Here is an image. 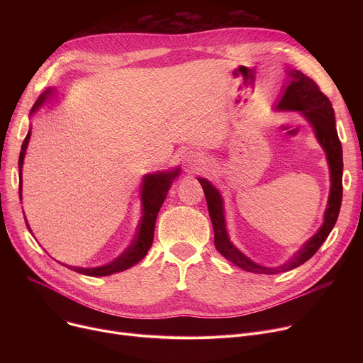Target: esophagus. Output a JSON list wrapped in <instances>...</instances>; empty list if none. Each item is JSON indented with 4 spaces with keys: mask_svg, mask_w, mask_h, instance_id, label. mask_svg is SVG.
<instances>
[{
    "mask_svg": "<svg viewBox=\"0 0 363 363\" xmlns=\"http://www.w3.org/2000/svg\"><path fill=\"white\" fill-rule=\"evenodd\" d=\"M184 162H185V170L186 172H196L203 166V159L197 155H186Z\"/></svg>",
    "mask_w": 363,
    "mask_h": 363,
    "instance_id": "esophagus-1",
    "label": "esophagus"
}]
</instances>
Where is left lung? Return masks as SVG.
I'll return each mask as SVG.
<instances>
[{
	"label": "left lung",
	"mask_w": 363,
	"mask_h": 363,
	"mask_svg": "<svg viewBox=\"0 0 363 363\" xmlns=\"http://www.w3.org/2000/svg\"><path fill=\"white\" fill-rule=\"evenodd\" d=\"M278 108L298 110L303 113V116L312 123L318 141L320 143L323 150L327 151V157H328L330 170H331V193L328 199V208L325 211V218H323V223L319 228V231L309 241H306V244H304L287 263L279 266V268H264V266H260L252 262L238 249H235V245L230 241L226 234L220 194L211 182L203 178H199L206 196L208 215H211L212 225H213L216 250L225 259L238 266V268L247 272L266 274V275L291 271L297 268V266L303 264L306 260H309L319 250L322 242L327 240V237L333 231L340 213L341 199H342V150H341V143L338 140V133L335 128L334 108L327 95L319 89L318 84L313 79H311L309 76L303 74L298 70H291L290 79L284 88L282 99L279 100Z\"/></svg>",
	"instance_id": "8db88e82"
}]
</instances>
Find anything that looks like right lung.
<instances>
[{
  "label": "right lung",
  "instance_id": "1",
  "mask_svg": "<svg viewBox=\"0 0 363 363\" xmlns=\"http://www.w3.org/2000/svg\"><path fill=\"white\" fill-rule=\"evenodd\" d=\"M48 95H51V89H47L44 94L40 95V99L36 100V103L32 107V113L43 106V103L47 100ZM30 138V130L28 132V135L22 144V151L21 156H18V170H21V185H18V196L22 199V164H23V157L26 152V147ZM178 169L174 172H159V174H150L144 177L143 181V216L140 220V226L135 238H133L132 244L128 247V249L113 262L104 266H99V268H78V266H67L69 269L82 274V275H89V277H107L116 272H122L135 263H138L150 250V247L152 244V237H155V225H156V218L160 211V207L167 196V191L170 188L172 179L178 177ZM28 225V222H26ZM29 228V225H28Z\"/></svg>",
  "mask_w": 363,
  "mask_h": 363
}]
</instances>
